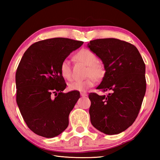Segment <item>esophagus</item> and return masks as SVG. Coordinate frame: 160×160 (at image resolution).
<instances>
[{
  "label": "esophagus",
  "mask_w": 160,
  "mask_h": 160,
  "mask_svg": "<svg viewBox=\"0 0 160 160\" xmlns=\"http://www.w3.org/2000/svg\"><path fill=\"white\" fill-rule=\"evenodd\" d=\"M80 95H81V96H82V97H86V96H88V93H85V92H81Z\"/></svg>",
  "instance_id": "esophagus-1"
}]
</instances>
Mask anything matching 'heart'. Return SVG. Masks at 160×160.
<instances>
[{
  "label": "heart",
  "instance_id": "obj_1",
  "mask_svg": "<svg viewBox=\"0 0 160 160\" xmlns=\"http://www.w3.org/2000/svg\"><path fill=\"white\" fill-rule=\"evenodd\" d=\"M75 59L88 66L87 76L89 77L83 81L72 82L69 85V89L71 91H86L95 85V79L99 80L103 78L105 73L104 65L98 61V57L95 53L88 49H81L77 52L75 55ZM59 70L61 76L64 79L69 81L71 79L72 71L69 60L64 59L61 62Z\"/></svg>",
  "mask_w": 160,
  "mask_h": 160
}]
</instances>
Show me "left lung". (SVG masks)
<instances>
[{"label": "left lung", "mask_w": 160, "mask_h": 160, "mask_svg": "<svg viewBox=\"0 0 160 160\" xmlns=\"http://www.w3.org/2000/svg\"><path fill=\"white\" fill-rule=\"evenodd\" d=\"M88 47L102 60L105 73L98 89L107 96L91 93V123L108 135L118 134L133 124L146 90V65L133 45L113 38L91 41Z\"/></svg>", "instance_id": "1"}]
</instances>
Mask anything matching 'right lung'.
<instances>
[{
    "mask_svg": "<svg viewBox=\"0 0 160 160\" xmlns=\"http://www.w3.org/2000/svg\"><path fill=\"white\" fill-rule=\"evenodd\" d=\"M83 43L61 37L38 41L28 48L19 62L17 103L28 128L40 136L54 138L68 127L69 113L80 93H62L67 84L59 67Z\"/></svg>",
    "mask_w": 160,
    "mask_h": 160,
    "instance_id": "obj_1",
    "label": "right lung"
}]
</instances>
